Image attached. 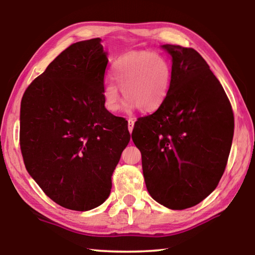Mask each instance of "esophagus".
<instances>
[{
  "instance_id": "1",
  "label": "esophagus",
  "mask_w": 255,
  "mask_h": 255,
  "mask_svg": "<svg viewBox=\"0 0 255 255\" xmlns=\"http://www.w3.org/2000/svg\"><path fill=\"white\" fill-rule=\"evenodd\" d=\"M133 126H134V119L133 118H129L128 119V130H129V132L132 131Z\"/></svg>"
}]
</instances>
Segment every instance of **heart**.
Instances as JSON below:
<instances>
[{
  "instance_id": "b5f03b06",
  "label": "heart",
  "mask_w": 255,
  "mask_h": 255,
  "mask_svg": "<svg viewBox=\"0 0 255 255\" xmlns=\"http://www.w3.org/2000/svg\"><path fill=\"white\" fill-rule=\"evenodd\" d=\"M111 77L115 84L107 81L102 93L108 112L121 111L123 98L119 87L127 98V111L137 107L141 113H153L162 106L170 91L172 69L168 58L160 53L132 51L113 63Z\"/></svg>"
}]
</instances>
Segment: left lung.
Listing matches in <instances>:
<instances>
[{"instance_id": "1", "label": "left lung", "mask_w": 255, "mask_h": 255, "mask_svg": "<svg viewBox=\"0 0 255 255\" xmlns=\"http://www.w3.org/2000/svg\"><path fill=\"white\" fill-rule=\"evenodd\" d=\"M172 57L171 86L162 106L138 119L131 133L141 152L149 194L172 210L191 208L217 188L234 132L230 101L193 48L161 45Z\"/></svg>"}]
</instances>
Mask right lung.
Segmentation results:
<instances>
[{
	"instance_id": "add662e5",
	"label": "right lung",
	"mask_w": 255,
	"mask_h": 255,
	"mask_svg": "<svg viewBox=\"0 0 255 255\" xmlns=\"http://www.w3.org/2000/svg\"><path fill=\"white\" fill-rule=\"evenodd\" d=\"M101 41L68 46L29 84L21 103L25 168L48 198L75 211L105 202L130 140L126 121L104 106L108 58Z\"/></svg>"
}]
</instances>
